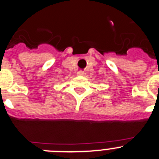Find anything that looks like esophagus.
<instances>
[{
  "label": "esophagus",
  "mask_w": 159,
  "mask_h": 159,
  "mask_svg": "<svg viewBox=\"0 0 159 159\" xmlns=\"http://www.w3.org/2000/svg\"><path fill=\"white\" fill-rule=\"evenodd\" d=\"M84 74H85V73H84V71H79L78 73H77V75H81V76L84 75Z\"/></svg>",
  "instance_id": "34e87169"
}]
</instances>
